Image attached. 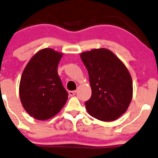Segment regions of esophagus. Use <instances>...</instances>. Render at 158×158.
I'll return each mask as SVG.
<instances>
[{"label": "esophagus", "mask_w": 158, "mask_h": 158, "mask_svg": "<svg viewBox=\"0 0 158 158\" xmlns=\"http://www.w3.org/2000/svg\"><path fill=\"white\" fill-rule=\"evenodd\" d=\"M68 93H69V95L73 96L75 94H76V91H69Z\"/></svg>", "instance_id": "34e87169"}]
</instances>
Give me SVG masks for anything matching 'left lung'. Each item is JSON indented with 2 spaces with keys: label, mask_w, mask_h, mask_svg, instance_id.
Returning a JSON list of instances; mask_svg holds the SVG:
<instances>
[{
  "label": "left lung",
  "mask_w": 158,
  "mask_h": 158,
  "mask_svg": "<svg viewBox=\"0 0 158 158\" xmlns=\"http://www.w3.org/2000/svg\"><path fill=\"white\" fill-rule=\"evenodd\" d=\"M88 70L91 96L85 102L88 112L101 121L117 119L128 109L133 97L131 75L110 50L94 49L81 54Z\"/></svg>",
  "instance_id": "8db88e82"
}]
</instances>
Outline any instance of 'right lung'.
<instances>
[{"label":"right lung","instance_id":"1","mask_svg":"<svg viewBox=\"0 0 158 158\" xmlns=\"http://www.w3.org/2000/svg\"><path fill=\"white\" fill-rule=\"evenodd\" d=\"M63 53L46 48L33 56L21 77L22 106L33 118L46 120L62 109L68 98L57 73Z\"/></svg>","mask_w":158,"mask_h":158}]
</instances>
